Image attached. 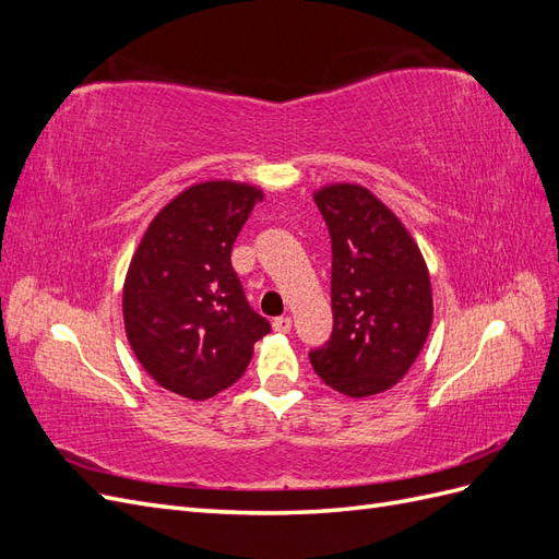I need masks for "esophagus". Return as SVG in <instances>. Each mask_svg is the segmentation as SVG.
I'll return each mask as SVG.
<instances>
[{"label": "esophagus", "instance_id": "1", "mask_svg": "<svg viewBox=\"0 0 559 559\" xmlns=\"http://www.w3.org/2000/svg\"><path fill=\"white\" fill-rule=\"evenodd\" d=\"M273 329L277 333H289L292 331V317H277V319H273Z\"/></svg>", "mask_w": 559, "mask_h": 559}]
</instances>
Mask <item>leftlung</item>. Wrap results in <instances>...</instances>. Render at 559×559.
Masks as SVG:
<instances>
[{"mask_svg":"<svg viewBox=\"0 0 559 559\" xmlns=\"http://www.w3.org/2000/svg\"><path fill=\"white\" fill-rule=\"evenodd\" d=\"M314 202L333 249V333L310 364L335 392L373 396L408 373L427 343L429 270L399 216L364 186L331 183Z\"/></svg>","mask_w":559,"mask_h":559,"instance_id":"left-lung-1","label":"left lung"}]
</instances>
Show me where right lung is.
<instances>
[{
	"mask_svg": "<svg viewBox=\"0 0 559 559\" xmlns=\"http://www.w3.org/2000/svg\"><path fill=\"white\" fill-rule=\"evenodd\" d=\"M261 189L202 181L148 224L123 284L128 343L146 373L170 392L205 401L238 382L253 343L270 333L230 265L233 242Z\"/></svg>",
	"mask_w": 559,
	"mask_h": 559,
	"instance_id": "add662e5",
	"label": "right lung"
}]
</instances>
